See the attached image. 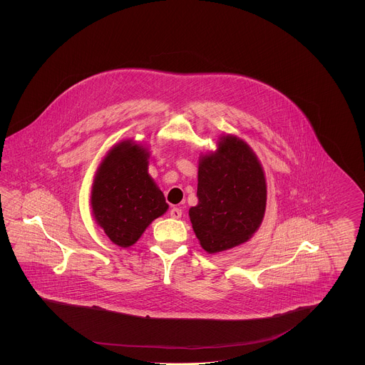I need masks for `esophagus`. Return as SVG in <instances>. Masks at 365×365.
<instances>
[{
    "mask_svg": "<svg viewBox=\"0 0 365 365\" xmlns=\"http://www.w3.org/2000/svg\"><path fill=\"white\" fill-rule=\"evenodd\" d=\"M170 215H171L173 219H180L182 217V209L173 208L170 210Z\"/></svg>",
    "mask_w": 365,
    "mask_h": 365,
    "instance_id": "esophagus-1",
    "label": "esophagus"
}]
</instances>
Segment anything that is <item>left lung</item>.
I'll return each mask as SVG.
<instances>
[{
    "label": "left lung",
    "mask_w": 365,
    "mask_h": 365,
    "mask_svg": "<svg viewBox=\"0 0 365 365\" xmlns=\"http://www.w3.org/2000/svg\"><path fill=\"white\" fill-rule=\"evenodd\" d=\"M197 197L189 216L209 255L252 238L264 217L267 183L260 161L245 140L222 137L215 153L200 157Z\"/></svg>",
    "instance_id": "obj_1"
}]
</instances>
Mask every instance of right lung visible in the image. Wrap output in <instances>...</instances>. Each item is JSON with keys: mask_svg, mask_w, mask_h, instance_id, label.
<instances>
[{"mask_svg": "<svg viewBox=\"0 0 365 365\" xmlns=\"http://www.w3.org/2000/svg\"><path fill=\"white\" fill-rule=\"evenodd\" d=\"M149 152L131 140L115 145L100 164L91 189L96 222L108 238L128 247L168 209L165 197L148 174Z\"/></svg>", "mask_w": 365, "mask_h": 365, "instance_id": "right-lung-1", "label": "right lung"}]
</instances>
